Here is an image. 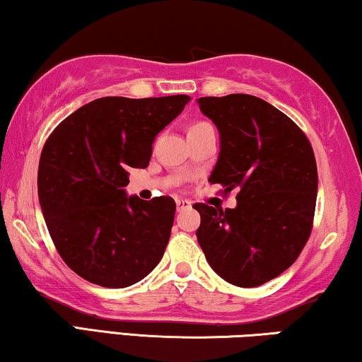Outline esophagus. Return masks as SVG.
Segmentation results:
<instances>
[{"label":"esophagus","instance_id":"esophagus-1","mask_svg":"<svg viewBox=\"0 0 362 362\" xmlns=\"http://www.w3.org/2000/svg\"><path fill=\"white\" fill-rule=\"evenodd\" d=\"M175 204H177V211H185V209L192 208V202H188V199H177Z\"/></svg>","mask_w":362,"mask_h":362}]
</instances>
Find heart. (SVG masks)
<instances>
[{
  "label": "heart",
  "mask_w": 362,
  "mask_h": 362,
  "mask_svg": "<svg viewBox=\"0 0 362 362\" xmlns=\"http://www.w3.org/2000/svg\"><path fill=\"white\" fill-rule=\"evenodd\" d=\"M203 125H208V123H197V125H193L192 128H198V127H203ZM192 128H190V129H192Z\"/></svg>",
  "instance_id": "b5f03b06"
}]
</instances>
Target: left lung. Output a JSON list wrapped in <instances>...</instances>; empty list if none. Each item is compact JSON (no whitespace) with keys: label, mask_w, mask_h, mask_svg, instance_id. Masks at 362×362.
Instances as JSON below:
<instances>
[{"label":"left lung","mask_w":362,"mask_h":362,"mask_svg":"<svg viewBox=\"0 0 362 362\" xmlns=\"http://www.w3.org/2000/svg\"><path fill=\"white\" fill-rule=\"evenodd\" d=\"M219 132L209 182L237 193L235 208L193 204L197 239L216 273L239 288L276 278L298 260L314 223L315 156L304 132L267 100L249 94L199 97Z\"/></svg>","instance_id":"8db88e82"}]
</instances>
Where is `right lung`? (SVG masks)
Returning a JSON list of instances; mask_svg holds the SVG:
<instances>
[{"label": "right lung", "mask_w": 362, "mask_h": 362, "mask_svg": "<svg viewBox=\"0 0 362 362\" xmlns=\"http://www.w3.org/2000/svg\"><path fill=\"white\" fill-rule=\"evenodd\" d=\"M188 95L102 97L64 118L39 163V199L63 262L89 283L127 288L164 255L175 202L127 197L128 169L148 167L159 132Z\"/></svg>", "instance_id": "1"}]
</instances>
